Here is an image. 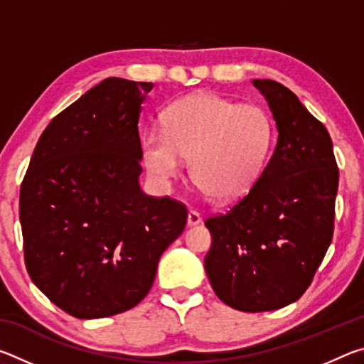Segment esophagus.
Segmentation results:
<instances>
[{
    "label": "esophagus",
    "instance_id": "esophagus-1",
    "mask_svg": "<svg viewBox=\"0 0 364 364\" xmlns=\"http://www.w3.org/2000/svg\"><path fill=\"white\" fill-rule=\"evenodd\" d=\"M200 221H202V217H200L199 212L191 210L188 213V226H196V225H199Z\"/></svg>",
    "mask_w": 364,
    "mask_h": 364
}]
</instances>
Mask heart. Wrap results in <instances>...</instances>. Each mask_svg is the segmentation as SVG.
I'll return each instance as SVG.
<instances>
[{
	"label": "heart",
	"instance_id": "heart-1",
	"mask_svg": "<svg viewBox=\"0 0 364 364\" xmlns=\"http://www.w3.org/2000/svg\"><path fill=\"white\" fill-rule=\"evenodd\" d=\"M273 144L264 110L212 93H196L171 104L164 132L144 136L146 168L160 183L176 180L184 160L204 193L218 202L236 200L260 178Z\"/></svg>",
	"mask_w": 364,
	"mask_h": 364
}]
</instances>
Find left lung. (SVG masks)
<instances>
[{
    "instance_id": "1",
    "label": "left lung",
    "mask_w": 364,
    "mask_h": 364,
    "mask_svg": "<svg viewBox=\"0 0 364 364\" xmlns=\"http://www.w3.org/2000/svg\"><path fill=\"white\" fill-rule=\"evenodd\" d=\"M267 100L278 143L260 178L230 212L205 220V271L239 311H271L311 284L334 234L338 168L332 139L291 90L252 80Z\"/></svg>"
}]
</instances>
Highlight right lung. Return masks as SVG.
<instances>
[{
    "label": "right lung",
    "mask_w": 364,
    "mask_h": 364,
    "mask_svg": "<svg viewBox=\"0 0 364 364\" xmlns=\"http://www.w3.org/2000/svg\"><path fill=\"white\" fill-rule=\"evenodd\" d=\"M152 83L110 77L49 122L23 176L19 215L33 284L69 315L138 305L160 255L186 226L184 204L139 188L138 120Z\"/></svg>",
    "instance_id": "obj_1"
}]
</instances>
